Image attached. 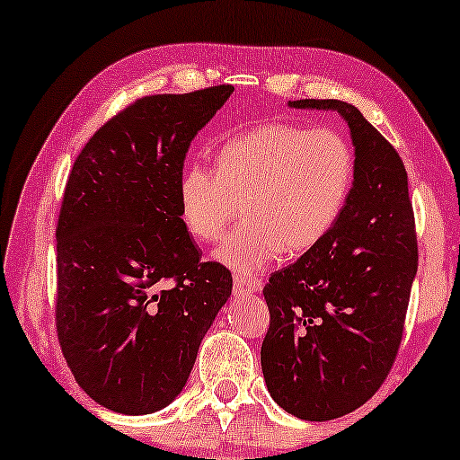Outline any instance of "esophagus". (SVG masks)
<instances>
[{"instance_id": "esophagus-1", "label": "esophagus", "mask_w": 460, "mask_h": 460, "mask_svg": "<svg viewBox=\"0 0 460 460\" xmlns=\"http://www.w3.org/2000/svg\"><path fill=\"white\" fill-rule=\"evenodd\" d=\"M261 291L260 279H243V276H234V295H251Z\"/></svg>"}]
</instances>
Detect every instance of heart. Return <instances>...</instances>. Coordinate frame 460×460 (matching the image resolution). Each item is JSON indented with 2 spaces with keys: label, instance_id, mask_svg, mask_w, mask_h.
I'll list each match as a JSON object with an SVG mask.
<instances>
[{
  "label": "heart",
  "instance_id": "1",
  "mask_svg": "<svg viewBox=\"0 0 460 460\" xmlns=\"http://www.w3.org/2000/svg\"><path fill=\"white\" fill-rule=\"evenodd\" d=\"M354 175V148L337 129L261 123L230 137L217 167L186 165L178 181L180 217L192 238L217 241L243 200L247 222L226 236L217 260L238 274H257L282 251L301 255L324 241Z\"/></svg>",
  "mask_w": 460,
  "mask_h": 460
}]
</instances>
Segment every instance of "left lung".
<instances>
[{"label":"left lung","mask_w":460,"mask_h":460,"mask_svg":"<svg viewBox=\"0 0 460 460\" xmlns=\"http://www.w3.org/2000/svg\"><path fill=\"white\" fill-rule=\"evenodd\" d=\"M288 106L345 119L356 175L324 241L263 287L261 368L280 408L331 420L373 398L394 367L419 266L417 230L404 163L356 106L310 98Z\"/></svg>","instance_id":"obj_1"}]
</instances>
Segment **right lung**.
Here are the masks:
<instances>
[{"label":"right lung","instance_id":"right-lung-1","mask_svg":"<svg viewBox=\"0 0 460 460\" xmlns=\"http://www.w3.org/2000/svg\"><path fill=\"white\" fill-rule=\"evenodd\" d=\"M232 85L144 96L90 137L56 226V331L81 389L121 414L165 408L232 293L230 270L200 261L178 181L194 136Z\"/></svg>","mask_w":460,"mask_h":460}]
</instances>
